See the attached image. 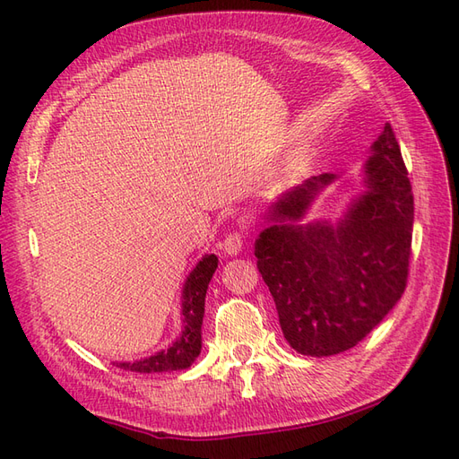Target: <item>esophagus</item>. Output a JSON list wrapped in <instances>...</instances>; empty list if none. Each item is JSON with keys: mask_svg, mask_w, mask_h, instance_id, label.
I'll list each match as a JSON object with an SVG mask.
<instances>
[{"mask_svg": "<svg viewBox=\"0 0 459 459\" xmlns=\"http://www.w3.org/2000/svg\"><path fill=\"white\" fill-rule=\"evenodd\" d=\"M243 241H245V238H243L241 231H231L230 235H226L224 241L220 243V248L228 256H238L241 253V248H243Z\"/></svg>", "mask_w": 459, "mask_h": 459, "instance_id": "1", "label": "esophagus"}]
</instances>
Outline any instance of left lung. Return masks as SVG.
Masks as SVG:
<instances>
[{
	"instance_id": "obj_1",
	"label": "left lung",
	"mask_w": 459,
	"mask_h": 459,
	"mask_svg": "<svg viewBox=\"0 0 459 459\" xmlns=\"http://www.w3.org/2000/svg\"><path fill=\"white\" fill-rule=\"evenodd\" d=\"M335 174L307 179L277 199L270 226L255 241L262 280L273 297L283 337L304 356L352 349L381 324L408 281L413 195L391 124L371 145L362 195L344 216L300 224Z\"/></svg>"
}]
</instances>
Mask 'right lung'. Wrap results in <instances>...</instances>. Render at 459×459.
<instances>
[{
  "label": "right lung",
  "instance_id": "1",
  "mask_svg": "<svg viewBox=\"0 0 459 459\" xmlns=\"http://www.w3.org/2000/svg\"><path fill=\"white\" fill-rule=\"evenodd\" d=\"M218 268L216 255H204L197 266L187 275L182 290V324L179 337L172 341L169 349L135 362H115L120 369L135 373H162L187 369L201 354V325L204 316V297L208 283Z\"/></svg>",
  "mask_w": 459,
  "mask_h": 459
}]
</instances>
